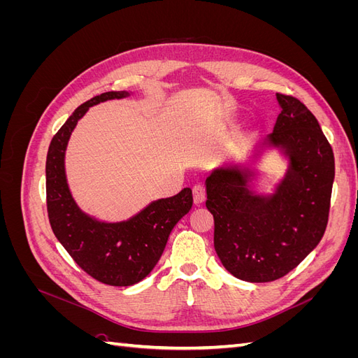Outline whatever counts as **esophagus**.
<instances>
[{
	"label": "esophagus",
	"instance_id": "34e87169",
	"mask_svg": "<svg viewBox=\"0 0 358 358\" xmlns=\"http://www.w3.org/2000/svg\"><path fill=\"white\" fill-rule=\"evenodd\" d=\"M192 194H194V203H196V204H201L206 200V189H204L201 183L194 185Z\"/></svg>",
	"mask_w": 358,
	"mask_h": 358
}]
</instances>
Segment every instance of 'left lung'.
<instances>
[{"label": "left lung", "instance_id": "left-lung-1", "mask_svg": "<svg viewBox=\"0 0 358 358\" xmlns=\"http://www.w3.org/2000/svg\"><path fill=\"white\" fill-rule=\"evenodd\" d=\"M280 104L268 146L289 158L273 196L248 189L251 170L216 169L206 179V208L213 215V245L222 266L248 282H270L296 268L326 231L334 179L329 140L308 107L292 95Z\"/></svg>", "mask_w": 358, "mask_h": 358}]
</instances>
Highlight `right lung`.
Segmentation results:
<instances>
[{"instance_id":"add662e5","label":"right lung","mask_w":358,"mask_h":358,"mask_svg":"<svg viewBox=\"0 0 358 358\" xmlns=\"http://www.w3.org/2000/svg\"><path fill=\"white\" fill-rule=\"evenodd\" d=\"M128 92L110 91L80 104L53 136L46 159V203L53 233L83 272L107 285L128 287L146 278L164 251L173 227L192 206V192L150 203L131 220L106 224L85 215L69 191L64 155L79 119L91 106Z\"/></svg>"}]
</instances>
